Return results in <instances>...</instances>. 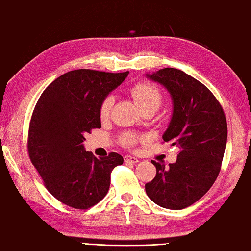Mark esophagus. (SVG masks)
<instances>
[{
	"mask_svg": "<svg viewBox=\"0 0 251 251\" xmlns=\"http://www.w3.org/2000/svg\"><path fill=\"white\" fill-rule=\"evenodd\" d=\"M125 162L126 163H131V164H136V163H139V158H136L135 156L126 155L125 156Z\"/></svg>",
	"mask_w": 251,
	"mask_h": 251,
	"instance_id": "obj_1",
	"label": "esophagus"
}]
</instances>
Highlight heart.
<instances>
[{"label":"heart","instance_id":"b5f03b06","mask_svg":"<svg viewBox=\"0 0 251 251\" xmlns=\"http://www.w3.org/2000/svg\"><path fill=\"white\" fill-rule=\"evenodd\" d=\"M130 95L133 98L141 112L146 110H152L155 112L163 101V94L160 92V89L148 82H142L133 85L130 88ZM113 101H115V99L112 96H107L102 100L100 108H99V116L102 120L109 118ZM120 141L126 148H131L138 141V136L126 132V133H124L120 136Z\"/></svg>","mask_w":251,"mask_h":251}]
</instances>
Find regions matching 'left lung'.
I'll return each mask as SVG.
<instances>
[{
	"label": "left lung",
	"mask_w": 251,
	"mask_h": 251,
	"mask_svg": "<svg viewBox=\"0 0 251 251\" xmlns=\"http://www.w3.org/2000/svg\"><path fill=\"white\" fill-rule=\"evenodd\" d=\"M146 76L170 94L173 116L163 140L177 145L180 152L169 168L153 160L156 176L145 184V191L157 205L181 210L201 199L219 176L227 122L210 89L183 71L165 68Z\"/></svg>",
	"instance_id": "8db88e82"
}]
</instances>
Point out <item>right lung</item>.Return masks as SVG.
I'll return each mask as SVG.
<instances>
[{"instance_id":"right-lung-1","label":"right lung","mask_w":251,"mask_h":251,"mask_svg":"<svg viewBox=\"0 0 251 251\" xmlns=\"http://www.w3.org/2000/svg\"><path fill=\"white\" fill-rule=\"evenodd\" d=\"M129 72L70 71L54 79L38 99L28 131V154L46 188L64 204L86 210L103 199L110 174L124 157L86 152L85 134L100 127L99 108Z\"/></svg>"}]
</instances>
